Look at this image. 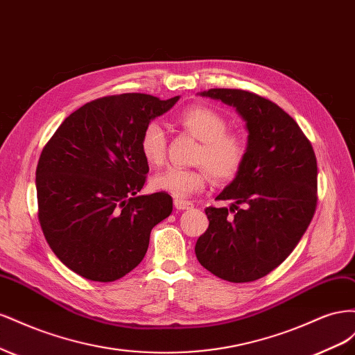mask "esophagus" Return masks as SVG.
Returning a JSON list of instances; mask_svg holds the SVG:
<instances>
[{
	"mask_svg": "<svg viewBox=\"0 0 355 355\" xmlns=\"http://www.w3.org/2000/svg\"><path fill=\"white\" fill-rule=\"evenodd\" d=\"M175 207H176L178 210H189V209L194 207V204H192L191 201H187V200H179V198H176V200H175Z\"/></svg>",
	"mask_w": 355,
	"mask_h": 355,
	"instance_id": "34e87169",
	"label": "esophagus"
}]
</instances>
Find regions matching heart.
<instances>
[{"mask_svg":"<svg viewBox=\"0 0 355 355\" xmlns=\"http://www.w3.org/2000/svg\"><path fill=\"white\" fill-rule=\"evenodd\" d=\"M184 130L200 141L194 163L200 167H167L151 179L153 189L175 198L200 192L209 182H228L237 176L247 157V142L241 135L230 133L225 118L207 106H191L179 116ZM167 137L157 121H149L141 136V151L149 164L158 166L166 157Z\"/></svg>","mask_w":355,"mask_h":355,"instance_id":"b5f03b06","label":"heart"}]
</instances>
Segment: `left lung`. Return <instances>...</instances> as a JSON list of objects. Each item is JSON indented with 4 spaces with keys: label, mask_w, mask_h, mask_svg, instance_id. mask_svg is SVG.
Segmentation results:
<instances>
[{
    "label": "left lung",
    "mask_w": 355,
    "mask_h": 355,
    "mask_svg": "<svg viewBox=\"0 0 355 355\" xmlns=\"http://www.w3.org/2000/svg\"><path fill=\"white\" fill-rule=\"evenodd\" d=\"M198 94L235 108L249 135L241 170L216 197L231 200V207L206 209L209 228L197 240V259L222 280L254 282L293 252L314 216V149L293 118L271 101L237 89Z\"/></svg>",
    "instance_id": "obj_1"
}]
</instances>
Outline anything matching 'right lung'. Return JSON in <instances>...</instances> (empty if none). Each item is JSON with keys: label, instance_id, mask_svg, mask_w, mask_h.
Listing matches in <instances>:
<instances>
[{"label": "right lung", "instance_id": "right-lung-1", "mask_svg": "<svg viewBox=\"0 0 355 355\" xmlns=\"http://www.w3.org/2000/svg\"><path fill=\"white\" fill-rule=\"evenodd\" d=\"M179 98L96 99L65 118L42 149L38 219L50 249L73 272L101 283L124 277L144 259L151 230L170 216L166 192L139 196L149 171L141 136Z\"/></svg>", "mask_w": 355, "mask_h": 355}]
</instances>
